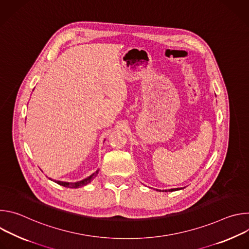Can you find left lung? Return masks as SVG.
<instances>
[{
	"instance_id": "8db88e82",
	"label": "left lung",
	"mask_w": 249,
	"mask_h": 249,
	"mask_svg": "<svg viewBox=\"0 0 249 249\" xmlns=\"http://www.w3.org/2000/svg\"><path fill=\"white\" fill-rule=\"evenodd\" d=\"M180 189H182V188H173V189H169L168 191H169V192H170V191L172 192V191H177V190H180ZM163 191H164V190H163ZM165 192H167V190H165Z\"/></svg>"
}]
</instances>
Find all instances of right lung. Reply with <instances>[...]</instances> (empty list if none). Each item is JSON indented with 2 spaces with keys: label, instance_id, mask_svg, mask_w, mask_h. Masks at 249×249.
Masks as SVG:
<instances>
[{
  "label": "right lung",
  "instance_id": "add662e5",
  "mask_svg": "<svg viewBox=\"0 0 249 249\" xmlns=\"http://www.w3.org/2000/svg\"><path fill=\"white\" fill-rule=\"evenodd\" d=\"M98 171H99V169H97V170H96L94 173H92L90 176L87 177V178H85V179H83V180H81V181H78V182H64V181H59V180H53V181L56 182V183L59 184V185L64 186V187H68V188H80V187H82V186H85V185L89 184V183L94 178V177L97 175ZM51 180H52V179H51Z\"/></svg>",
  "mask_w": 249,
  "mask_h": 249
}]
</instances>
